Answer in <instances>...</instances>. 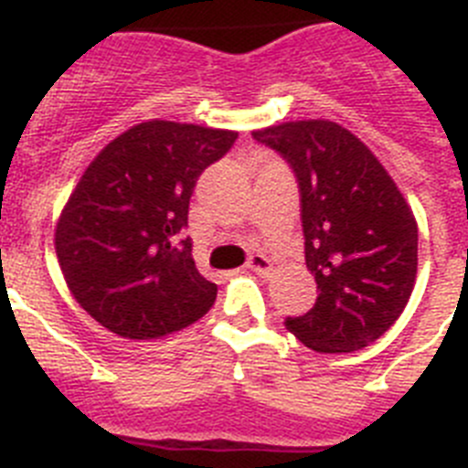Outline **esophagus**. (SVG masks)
<instances>
[{
    "instance_id": "1",
    "label": "esophagus",
    "mask_w": 468,
    "mask_h": 468,
    "mask_svg": "<svg viewBox=\"0 0 468 468\" xmlns=\"http://www.w3.org/2000/svg\"><path fill=\"white\" fill-rule=\"evenodd\" d=\"M247 268H250V271H254L256 275H261V277H271L272 275V263L265 259L263 254L250 256V261H247Z\"/></svg>"
}]
</instances>
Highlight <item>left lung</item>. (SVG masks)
<instances>
[{
	"instance_id": "1",
	"label": "left lung",
	"mask_w": 468,
	"mask_h": 468,
	"mask_svg": "<svg viewBox=\"0 0 468 468\" xmlns=\"http://www.w3.org/2000/svg\"><path fill=\"white\" fill-rule=\"evenodd\" d=\"M292 165L305 263L319 296L284 326L314 352H352L401 317L418 275V221L373 151L334 121L254 130Z\"/></svg>"
}]
</instances>
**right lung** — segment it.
Listing matches in <instances>:
<instances>
[{"instance_id": "1", "label": "right lung", "mask_w": 468, "mask_h": 468, "mask_svg": "<svg viewBox=\"0 0 468 468\" xmlns=\"http://www.w3.org/2000/svg\"><path fill=\"white\" fill-rule=\"evenodd\" d=\"M238 133L144 121L86 167L56 226L71 296L95 322L130 340H158L207 314L217 284L191 254L188 203L197 176Z\"/></svg>"}]
</instances>
